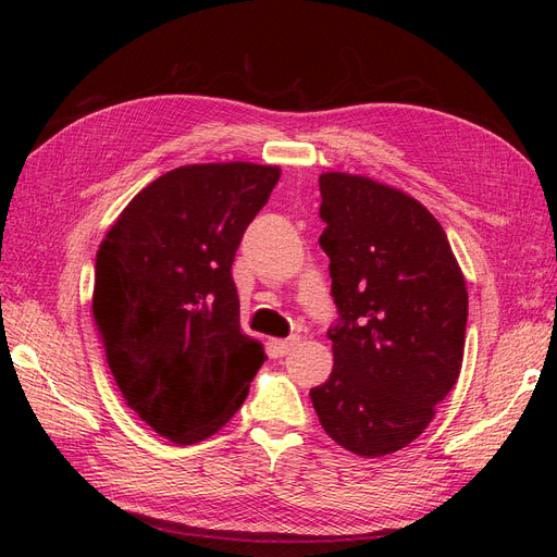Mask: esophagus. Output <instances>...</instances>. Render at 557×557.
<instances>
[{
    "instance_id": "1",
    "label": "esophagus",
    "mask_w": 557,
    "mask_h": 557,
    "mask_svg": "<svg viewBox=\"0 0 557 557\" xmlns=\"http://www.w3.org/2000/svg\"><path fill=\"white\" fill-rule=\"evenodd\" d=\"M297 336H290V339H272V350L276 352L278 358H283V356H288V352L297 346Z\"/></svg>"
}]
</instances>
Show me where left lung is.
Returning <instances> with one entry per match:
<instances>
[{
    "mask_svg": "<svg viewBox=\"0 0 557 557\" xmlns=\"http://www.w3.org/2000/svg\"><path fill=\"white\" fill-rule=\"evenodd\" d=\"M320 248L339 318L334 367L311 387L320 425L362 458L418 440L460 376L467 288L444 227L391 185L327 172L318 178Z\"/></svg>",
    "mask_w": 557,
    "mask_h": 557,
    "instance_id": "8db88e82",
    "label": "left lung"
}]
</instances>
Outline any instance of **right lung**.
I'll list each match as a JSON object with an SVG mask.
<instances>
[{"instance_id": "right-lung-1", "label": "right lung", "mask_w": 557, "mask_h": 557, "mask_svg": "<svg viewBox=\"0 0 557 557\" xmlns=\"http://www.w3.org/2000/svg\"><path fill=\"white\" fill-rule=\"evenodd\" d=\"M281 170L188 164L134 197L97 250L92 315L132 411L197 444L244 404L264 362L239 325L232 262Z\"/></svg>"}]
</instances>
